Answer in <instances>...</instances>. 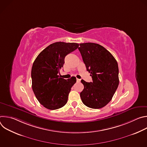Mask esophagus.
Listing matches in <instances>:
<instances>
[{
	"mask_svg": "<svg viewBox=\"0 0 147 147\" xmlns=\"http://www.w3.org/2000/svg\"><path fill=\"white\" fill-rule=\"evenodd\" d=\"M81 81V79H78V78H77V82H79Z\"/></svg>",
	"mask_w": 147,
	"mask_h": 147,
	"instance_id": "1",
	"label": "esophagus"
}]
</instances>
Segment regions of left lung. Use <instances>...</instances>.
<instances>
[{
  "instance_id": "obj_1",
  "label": "left lung",
  "mask_w": 147,
  "mask_h": 147,
  "mask_svg": "<svg viewBox=\"0 0 147 147\" xmlns=\"http://www.w3.org/2000/svg\"><path fill=\"white\" fill-rule=\"evenodd\" d=\"M78 50L92 78L90 82L81 80L84 86L80 93L81 100L90 108H102L111 100L118 87L117 62L108 50L97 44H80Z\"/></svg>"
}]
</instances>
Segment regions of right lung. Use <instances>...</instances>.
<instances>
[{"label": "right lung", "instance_id": "add662e5", "mask_svg": "<svg viewBox=\"0 0 147 147\" xmlns=\"http://www.w3.org/2000/svg\"><path fill=\"white\" fill-rule=\"evenodd\" d=\"M78 44L57 42L42 51L33 63L32 88L39 102L50 110L64 107L76 78L65 80L58 74L63 67L67 55L75 51Z\"/></svg>", "mask_w": 147, "mask_h": 147}]
</instances>
